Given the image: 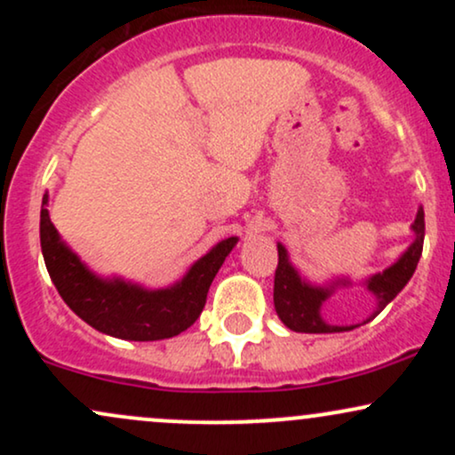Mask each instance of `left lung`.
Returning <instances> with one entry per match:
<instances>
[{
    "instance_id": "left-lung-1",
    "label": "left lung",
    "mask_w": 455,
    "mask_h": 455,
    "mask_svg": "<svg viewBox=\"0 0 455 455\" xmlns=\"http://www.w3.org/2000/svg\"><path fill=\"white\" fill-rule=\"evenodd\" d=\"M412 231H415L417 239L412 242L411 248L402 254L398 263H394L389 269H385L383 274H377L374 278L368 280V289L377 295L379 301L377 312H374L368 321H372V318L377 316L402 289H404L406 282H409L411 275L415 274L417 263H419L421 257V250H424V210L417 212ZM331 289H316V286L306 284V282L297 275V271L291 267L289 259H286V250L278 243V267H275L274 275V306L280 321L284 323L286 327L299 333H333L353 329L323 323L321 304L331 295Z\"/></svg>"
}]
</instances>
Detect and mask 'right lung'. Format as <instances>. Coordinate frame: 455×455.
<instances>
[{
	"label": "right lung",
	"mask_w": 455,
	"mask_h": 455,
	"mask_svg": "<svg viewBox=\"0 0 455 455\" xmlns=\"http://www.w3.org/2000/svg\"><path fill=\"white\" fill-rule=\"evenodd\" d=\"M44 205L46 195L40 210V245L55 289L87 325L122 340H164L195 325L218 269L237 243V237L224 239L192 265L180 284L164 291H145L122 280H100L85 269L76 254L60 242Z\"/></svg>",
	"instance_id": "1"
}]
</instances>
